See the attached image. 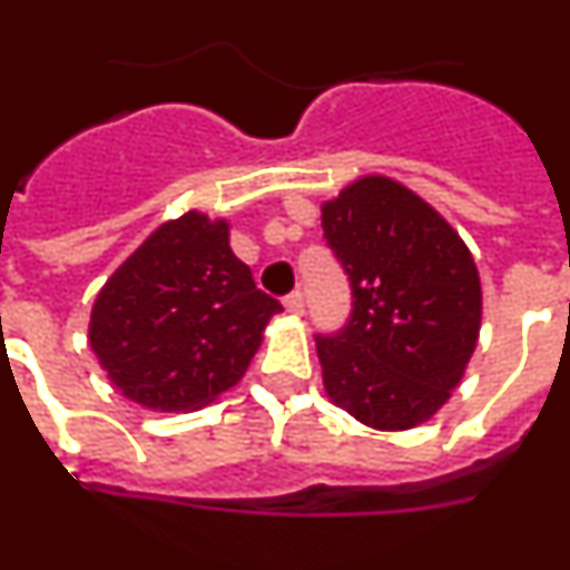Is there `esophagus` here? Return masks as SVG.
<instances>
[{
	"mask_svg": "<svg viewBox=\"0 0 570 570\" xmlns=\"http://www.w3.org/2000/svg\"><path fill=\"white\" fill-rule=\"evenodd\" d=\"M284 306H286V312H289V315L301 317L303 315V306H306V301H303V292H292V295H286Z\"/></svg>",
	"mask_w": 570,
	"mask_h": 570,
	"instance_id": "34e87169",
	"label": "esophagus"
}]
</instances>
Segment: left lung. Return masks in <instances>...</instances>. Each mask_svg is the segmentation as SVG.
<instances>
[{
    "label": "left lung",
    "instance_id": "left-lung-1",
    "mask_svg": "<svg viewBox=\"0 0 570 570\" xmlns=\"http://www.w3.org/2000/svg\"><path fill=\"white\" fill-rule=\"evenodd\" d=\"M321 222L354 295L348 326L317 337L328 399L374 430L430 422L481 332L470 247L430 202L380 174L323 202Z\"/></svg>",
    "mask_w": 570,
    "mask_h": 570
}]
</instances>
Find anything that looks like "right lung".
Listing matches in <instances>:
<instances>
[{
	"label": "right lung",
	"mask_w": 570,
	"mask_h": 570,
	"mask_svg": "<svg viewBox=\"0 0 570 570\" xmlns=\"http://www.w3.org/2000/svg\"><path fill=\"white\" fill-rule=\"evenodd\" d=\"M281 303L230 249V222L168 219L111 273L89 315V345L135 405L190 413L238 385Z\"/></svg>",
	"instance_id": "right-lung-1"
}]
</instances>
